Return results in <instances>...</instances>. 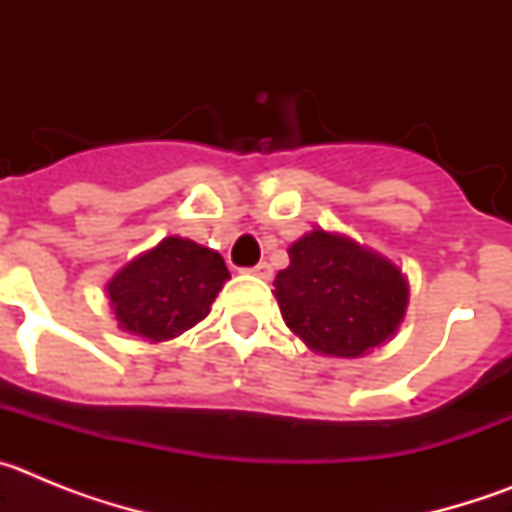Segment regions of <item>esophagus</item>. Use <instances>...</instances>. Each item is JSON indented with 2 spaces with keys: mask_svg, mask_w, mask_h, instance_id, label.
<instances>
[{
  "mask_svg": "<svg viewBox=\"0 0 512 512\" xmlns=\"http://www.w3.org/2000/svg\"><path fill=\"white\" fill-rule=\"evenodd\" d=\"M248 274H253V277H259V279H271V266L266 264V261H261V264L251 266Z\"/></svg>",
  "mask_w": 512,
  "mask_h": 512,
  "instance_id": "34e87169",
  "label": "esophagus"
}]
</instances>
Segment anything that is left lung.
I'll list each match as a JSON object with an SVG mask.
<instances>
[{"label": "left lung", "instance_id": "1", "mask_svg": "<svg viewBox=\"0 0 512 512\" xmlns=\"http://www.w3.org/2000/svg\"><path fill=\"white\" fill-rule=\"evenodd\" d=\"M274 287L287 328L312 351L341 359L395 336L408 307V282L392 261L320 228L289 246Z\"/></svg>", "mask_w": 512, "mask_h": 512}]
</instances>
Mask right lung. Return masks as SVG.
<instances>
[{
  "mask_svg": "<svg viewBox=\"0 0 512 512\" xmlns=\"http://www.w3.org/2000/svg\"><path fill=\"white\" fill-rule=\"evenodd\" d=\"M228 279L220 253L169 235L122 266L107 282V295L122 330L161 343L205 320Z\"/></svg>",
  "mask_w": 512,
  "mask_h": 512,
  "instance_id": "add662e5",
  "label": "right lung"
}]
</instances>
